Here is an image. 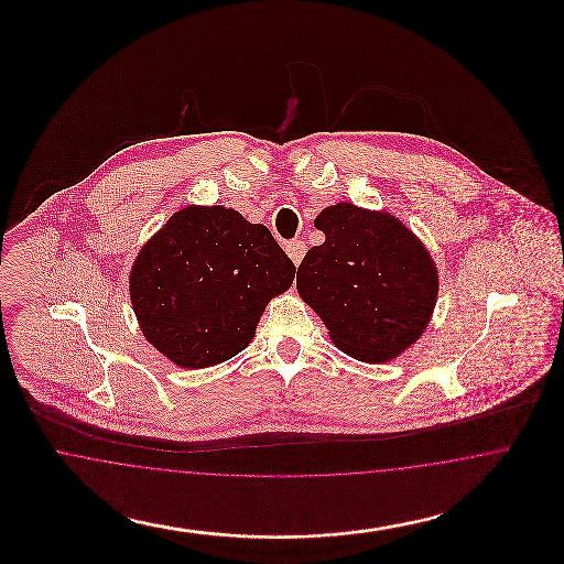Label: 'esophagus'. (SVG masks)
Instances as JSON below:
<instances>
[{"instance_id":"1","label":"esophagus","mask_w":564,"mask_h":564,"mask_svg":"<svg viewBox=\"0 0 564 564\" xmlns=\"http://www.w3.org/2000/svg\"><path fill=\"white\" fill-rule=\"evenodd\" d=\"M285 251H288V256L292 258V262L297 267L302 262L304 253H306V245L302 241H290L285 245Z\"/></svg>"}]
</instances>
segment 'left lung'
<instances>
[{
    "label": "left lung",
    "instance_id": "obj_1",
    "mask_svg": "<svg viewBox=\"0 0 564 564\" xmlns=\"http://www.w3.org/2000/svg\"><path fill=\"white\" fill-rule=\"evenodd\" d=\"M325 242L297 267V294L334 345L368 364L389 361L427 327L437 270L398 217L340 203L317 215Z\"/></svg>",
    "mask_w": 564,
    "mask_h": 564
}]
</instances>
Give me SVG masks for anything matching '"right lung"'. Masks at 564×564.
Returning a JSON list of instances; mask_svg holds the SVG:
<instances>
[{"mask_svg":"<svg viewBox=\"0 0 564 564\" xmlns=\"http://www.w3.org/2000/svg\"><path fill=\"white\" fill-rule=\"evenodd\" d=\"M294 274L267 226L226 207H186L137 256L131 300L145 338L198 370L241 352Z\"/></svg>","mask_w":564,"mask_h":564,"instance_id":"add662e5","label":"right lung"}]
</instances>
